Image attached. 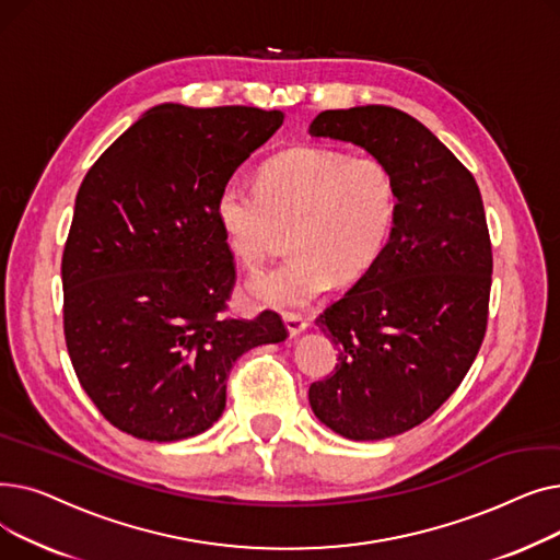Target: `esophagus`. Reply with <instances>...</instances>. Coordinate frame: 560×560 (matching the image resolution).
I'll return each instance as SVG.
<instances>
[{
	"label": "esophagus",
	"mask_w": 560,
	"mask_h": 560,
	"mask_svg": "<svg viewBox=\"0 0 560 560\" xmlns=\"http://www.w3.org/2000/svg\"><path fill=\"white\" fill-rule=\"evenodd\" d=\"M283 322H285V329H288V334H290L292 338L300 336L302 331L308 329V319H306L304 315H300V313H285V315H283Z\"/></svg>",
	"instance_id": "obj_1"
}]
</instances>
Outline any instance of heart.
Returning <instances> with one entry per match:
<instances>
[{"mask_svg":"<svg viewBox=\"0 0 560 560\" xmlns=\"http://www.w3.org/2000/svg\"><path fill=\"white\" fill-rule=\"evenodd\" d=\"M256 186L226 182L215 213L229 252L247 270H258L290 229V258L247 283L262 306L302 308L334 279L357 281L393 233L397 182L381 159L298 147L265 163Z\"/></svg>","mask_w":560,"mask_h":560,"instance_id":"obj_1","label":"heart"}]
</instances>
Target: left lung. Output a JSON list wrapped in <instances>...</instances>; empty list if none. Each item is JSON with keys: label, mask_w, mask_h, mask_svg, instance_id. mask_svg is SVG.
Here are the masks:
<instances>
[{"label": "left lung", "mask_w": 560, "mask_h": 560, "mask_svg": "<svg viewBox=\"0 0 560 560\" xmlns=\"http://www.w3.org/2000/svg\"><path fill=\"white\" fill-rule=\"evenodd\" d=\"M308 133L361 147L397 182L384 252L315 319L338 363L308 388L315 418L342 438H393L450 399L483 342L492 247L481 192L447 147L399 108L322 110Z\"/></svg>", "instance_id": "obj_1"}]
</instances>
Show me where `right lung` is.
<instances>
[{
  "mask_svg": "<svg viewBox=\"0 0 560 560\" xmlns=\"http://www.w3.org/2000/svg\"><path fill=\"white\" fill-rule=\"evenodd\" d=\"M281 110L161 104L88 170L61 262L63 329L85 395L120 431L174 443L211 429L277 313L224 317L235 281L215 201Z\"/></svg>",
  "mask_w": 560,
  "mask_h": 560,
  "instance_id": "right-lung-1",
  "label": "right lung"
}]
</instances>
